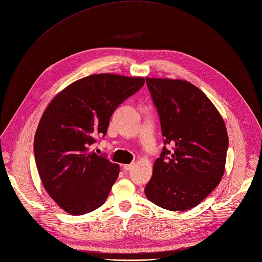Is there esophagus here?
<instances>
[{
    "label": "esophagus",
    "mask_w": 262,
    "mask_h": 262,
    "mask_svg": "<svg viewBox=\"0 0 262 262\" xmlns=\"http://www.w3.org/2000/svg\"><path fill=\"white\" fill-rule=\"evenodd\" d=\"M133 167H134V165H133V164H126V165H123V169L126 170V171L131 170Z\"/></svg>",
    "instance_id": "1"
}]
</instances>
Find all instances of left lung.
I'll return each instance as SVG.
<instances>
[{
  "mask_svg": "<svg viewBox=\"0 0 262 262\" xmlns=\"http://www.w3.org/2000/svg\"><path fill=\"white\" fill-rule=\"evenodd\" d=\"M165 144L155 161L146 197L170 211L189 210L212 192L225 172L228 134L215 105L197 86L179 79L146 78Z\"/></svg>",
  "mask_w": 262,
  "mask_h": 262,
  "instance_id": "8db88e82",
  "label": "left lung"
}]
</instances>
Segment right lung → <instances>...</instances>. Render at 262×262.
Returning a JSON list of instances; mask_svg holds the SVG:
<instances>
[{
    "label": "right lung",
    "instance_id": "obj_1",
    "mask_svg": "<svg viewBox=\"0 0 262 262\" xmlns=\"http://www.w3.org/2000/svg\"><path fill=\"white\" fill-rule=\"evenodd\" d=\"M143 77L99 73L60 91L46 107L34 139L39 177L49 196L71 215L102 206L119 165L91 151L116 107L144 85Z\"/></svg>",
    "mask_w": 262,
    "mask_h": 262
}]
</instances>
